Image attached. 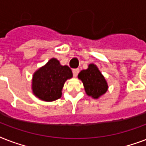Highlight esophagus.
<instances>
[{
  "label": "esophagus",
  "mask_w": 146,
  "mask_h": 146,
  "mask_svg": "<svg viewBox=\"0 0 146 146\" xmlns=\"http://www.w3.org/2000/svg\"><path fill=\"white\" fill-rule=\"evenodd\" d=\"M79 72H80V70H79V69H73V76H74L75 77H76L78 75V73H79Z\"/></svg>",
  "instance_id": "34e87169"
}]
</instances>
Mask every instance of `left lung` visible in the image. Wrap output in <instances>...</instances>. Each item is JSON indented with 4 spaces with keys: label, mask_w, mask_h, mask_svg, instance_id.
<instances>
[{
    "label": "left lung",
    "mask_w": 146,
    "mask_h": 146,
    "mask_svg": "<svg viewBox=\"0 0 146 146\" xmlns=\"http://www.w3.org/2000/svg\"><path fill=\"white\" fill-rule=\"evenodd\" d=\"M78 78L83 82L86 93L93 99H98L107 91V82L93 63L90 64L86 70H81Z\"/></svg>",
    "instance_id": "1"
}]
</instances>
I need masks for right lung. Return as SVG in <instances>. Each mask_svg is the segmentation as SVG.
I'll list each match as a JSON object with an SVG mask.
<instances>
[{
  "label": "right lung",
  "mask_w": 146,
  "mask_h": 146,
  "mask_svg": "<svg viewBox=\"0 0 146 146\" xmlns=\"http://www.w3.org/2000/svg\"><path fill=\"white\" fill-rule=\"evenodd\" d=\"M73 77L68 66H62L60 61L52 58L46 65L33 73L32 79L33 93L40 100L52 102L60 99L65 82Z\"/></svg>",
  "instance_id": "add662e5"
}]
</instances>
